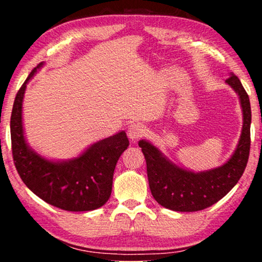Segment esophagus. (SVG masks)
<instances>
[{"mask_svg":"<svg viewBox=\"0 0 262 262\" xmlns=\"http://www.w3.org/2000/svg\"><path fill=\"white\" fill-rule=\"evenodd\" d=\"M127 134L132 141H135L145 136V134H147V129H145V127L142 125V123H133V125L128 127Z\"/></svg>","mask_w":262,"mask_h":262,"instance_id":"1","label":"esophagus"}]
</instances>
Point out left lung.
I'll use <instances>...</instances> for the list:
<instances>
[{
  "label": "left lung",
  "mask_w": 262,
  "mask_h": 262,
  "mask_svg": "<svg viewBox=\"0 0 262 262\" xmlns=\"http://www.w3.org/2000/svg\"><path fill=\"white\" fill-rule=\"evenodd\" d=\"M225 83L239 97L243 111V128L236 150L223 165L194 172L170 161L149 141L139 142L147 162L149 187L152 196L167 209L187 212L206 209L224 198L245 171L251 145L250 99L236 75L230 74Z\"/></svg>",
  "instance_id": "8db88e82"
}]
</instances>
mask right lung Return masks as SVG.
I'll use <instances>...</instances> for the list:
<instances>
[{"instance_id":"right-lung-1","label":"right lung","mask_w":262,"mask_h":262,"mask_svg":"<svg viewBox=\"0 0 262 262\" xmlns=\"http://www.w3.org/2000/svg\"><path fill=\"white\" fill-rule=\"evenodd\" d=\"M42 66L43 62L31 72L12 107L10 133L15 166L29 189L50 205L68 211L95 210L110 199L115 165L129 141L121 130L66 161H52L34 151L24 135L23 99L26 84Z\"/></svg>"}]
</instances>
